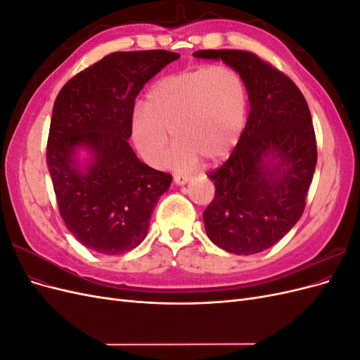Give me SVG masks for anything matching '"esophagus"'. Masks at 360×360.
Instances as JSON below:
<instances>
[{
	"instance_id": "obj_1",
	"label": "esophagus",
	"mask_w": 360,
	"mask_h": 360,
	"mask_svg": "<svg viewBox=\"0 0 360 360\" xmlns=\"http://www.w3.org/2000/svg\"><path fill=\"white\" fill-rule=\"evenodd\" d=\"M189 180H191V176H188V174H176V176H174V183L179 184V186L186 184Z\"/></svg>"
}]
</instances>
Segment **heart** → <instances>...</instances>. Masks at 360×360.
<instances>
[{
	"mask_svg": "<svg viewBox=\"0 0 360 360\" xmlns=\"http://www.w3.org/2000/svg\"><path fill=\"white\" fill-rule=\"evenodd\" d=\"M248 93L242 75L230 66L183 70L159 79L146 105L132 114V134L141 155L155 165L167 160L169 134L179 146L176 163L221 160L240 138Z\"/></svg>",
	"mask_w": 360,
	"mask_h": 360,
	"instance_id": "1",
	"label": "heart"
}]
</instances>
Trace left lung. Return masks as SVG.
<instances>
[{"mask_svg":"<svg viewBox=\"0 0 360 360\" xmlns=\"http://www.w3.org/2000/svg\"><path fill=\"white\" fill-rule=\"evenodd\" d=\"M242 75L250 111L240 139L207 174L214 198L202 213L205 233L226 252L252 255L296 225L317 165V141L307 101L285 73L254 52L201 49Z\"/></svg>","mask_w":360,"mask_h":360,"instance_id":"8db88e82","label":"left lung"}]
</instances>
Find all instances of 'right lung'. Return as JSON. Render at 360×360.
Here are the masks:
<instances>
[{
	"label": "right lung",
	"mask_w": 360,
	"mask_h": 360,
	"mask_svg": "<svg viewBox=\"0 0 360 360\" xmlns=\"http://www.w3.org/2000/svg\"><path fill=\"white\" fill-rule=\"evenodd\" d=\"M180 56L165 49L112 52L60 90L51 118L46 163L69 231L91 250L120 255L147 236L150 216L172 181L141 162L127 139L143 86ZM78 146L94 159L85 173Z\"/></svg>",
	"instance_id": "right-lung-1"
}]
</instances>
